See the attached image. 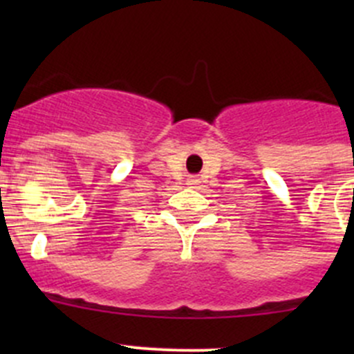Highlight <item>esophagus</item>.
Segmentation results:
<instances>
[{
    "instance_id": "obj_1",
    "label": "esophagus",
    "mask_w": 354,
    "mask_h": 354,
    "mask_svg": "<svg viewBox=\"0 0 354 354\" xmlns=\"http://www.w3.org/2000/svg\"><path fill=\"white\" fill-rule=\"evenodd\" d=\"M188 185H198L197 178H188Z\"/></svg>"
}]
</instances>
